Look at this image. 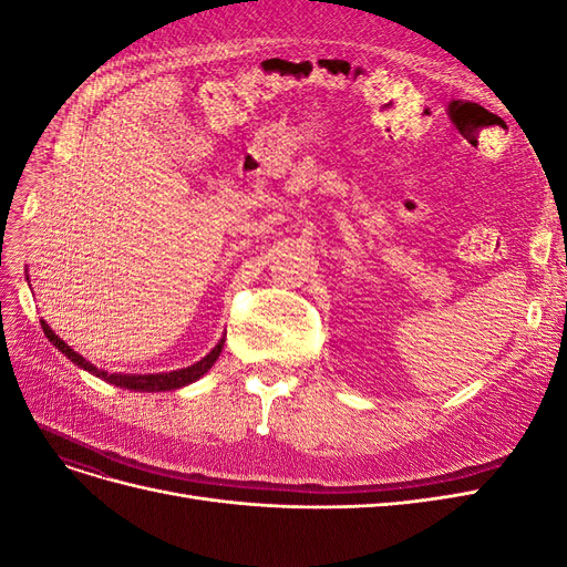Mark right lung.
Here are the masks:
<instances>
[{
    "label": "right lung",
    "mask_w": 567,
    "mask_h": 567,
    "mask_svg": "<svg viewBox=\"0 0 567 567\" xmlns=\"http://www.w3.org/2000/svg\"><path fill=\"white\" fill-rule=\"evenodd\" d=\"M42 331H44V336L54 342V346L71 359V362H75L78 367H82L84 371H90V373H94V375H99V379H104L106 383H113V385H117V388H127V390H146V392H161V390H177V388H182V385H188V383H194V381H198L203 373H208V369L217 362V357H219V352H221V348H225V338H221L217 346H215V350L210 352V354H205L200 362H196V364H192V367H186V369H179V371H169V373H144V375H132V373H109V371H104V369H96L94 364H90L87 359H84L82 354H78L75 350H71L65 346V342L49 329V323L47 321H42Z\"/></svg>",
    "instance_id": "1"
}]
</instances>
